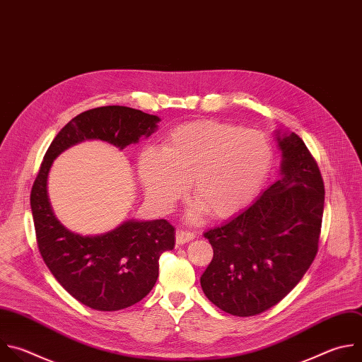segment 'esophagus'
I'll list each match as a JSON object with an SVG mask.
<instances>
[{"label":"esophagus","mask_w":362,"mask_h":362,"mask_svg":"<svg viewBox=\"0 0 362 362\" xmlns=\"http://www.w3.org/2000/svg\"><path fill=\"white\" fill-rule=\"evenodd\" d=\"M194 238H195V233L194 231H187V230H178L177 235H175V241H177L178 245L189 243Z\"/></svg>","instance_id":"34e87169"}]
</instances>
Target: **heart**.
I'll list each match as a JSON object with an SVG mask.
<instances>
[{"label": "heart", "mask_w": 362, "mask_h": 362, "mask_svg": "<svg viewBox=\"0 0 362 362\" xmlns=\"http://www.w3.org/2000/svg\"><path fill=\"white\" fill-rule=\"evenodd\" d=\"M271 165L272 146L264 132L223 121H194L170 131L160 154L142 153L138 174L154 204L173 205L189 185L192 199L223 218L255 197Z\"/></svg>", "instance_id": "b5f03b06"}]
</instances>
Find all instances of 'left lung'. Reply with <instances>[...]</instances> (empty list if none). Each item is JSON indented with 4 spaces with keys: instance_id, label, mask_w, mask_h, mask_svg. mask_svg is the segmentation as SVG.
Instances as JSON below:
<instances>
[{
    "instance_id": "1",
    "label": "left lung",
    "mask_w": 362,
    "mask_h": 362,
    "mask_svg": "<svg viewBox=\"0 0 362 362\" xmlns=\"http://www.w3.org/2000/svg\"><path fill=\"white\" fill-rule=\"evenodd\" d=\"M276 139L282 178L234 218L204 233L214 257L201 276L202 291L237 317L276 305L318 252L325 195L318 164L296 132Z\"/></svg>"
}]
</instances>
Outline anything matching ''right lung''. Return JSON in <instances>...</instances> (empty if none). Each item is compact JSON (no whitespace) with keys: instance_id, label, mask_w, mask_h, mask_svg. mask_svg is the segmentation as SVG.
<instances>
[{"instance_id":"1","label":"right lung","mask_w":362,"mask_h":362,"mask_svg":"<svg viewBox=\"0 0 362 362\" xmlns=\"http://www.w3.org/2000/svg\"><path fill=\"white\" fill-rule=\"evenodd\" d=\"M158 117L121 105L98 107L72 118L52 139L31 189V211L40 254L64 290L98 311H117L146 297L157 282L158 259L175 245L167 220L128 221L117 230L83 237L64 228L51 209L47 177L54 158L84 139L118 148L151 135Z\"/></svg>"}]
</instances>
